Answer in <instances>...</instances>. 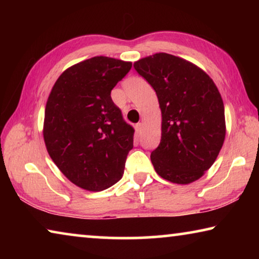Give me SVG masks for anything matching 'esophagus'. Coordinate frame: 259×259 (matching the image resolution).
<instances>
[{"instance_id":"esophagus-1","label":"esophagus","mask_w":259,"mask_h":259,"mask_svg":"<svg viewBox=\"0 0 259 259\" xmlns=\"http://www.w3.org/2000/svg\"><path fill=\"white\" fill-rule=\"evenodd\" d=\"M142 131H143V123H140L139 122V123L136 124V134L140 135L142 134Z\"/></svg>"}]
</instances>
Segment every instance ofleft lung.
I'll return each instance as SVG.
<instances>
[{"label": "left lung", "mask_w": 259, "mask_h": 259, "mask_svg": "<svg viewBox=\"0 0 259 259\" xmlns=\"http://www.w3.org/2000/svg\"><path fill=\"white\" fill-rule=\"evenodd\" d=\"M134 67L155 90L161 142L151 153L155 171L176 184L199 179L213 164L225 139V113L216 84L202 69L179 57L155 54Z\"/></svg>", "instance_id": "1"}]
</instances>
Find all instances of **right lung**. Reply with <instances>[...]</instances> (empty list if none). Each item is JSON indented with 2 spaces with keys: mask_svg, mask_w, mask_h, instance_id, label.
I'll use <instances>...</instances> for the list:
<instances>
[{
  "mask_svg": "<svg viewBox=\"0 0 259 259\" xmlns=\"http://www.w3.org/2000/svg\"><path fill=\"white\" fill-rule=\"evenodd\" d=\"M130 61L97 56L67 68L48 98L43 137L52 161L87 191L111 187L123 176L135 129L113 103L111 91Z\"/></svg>",
  "mask_w": 259,
  "mask_h": 259,
  "instance_id": "1",
  "label": "right lung"
}]
</instances>
